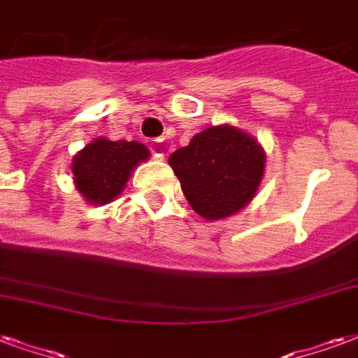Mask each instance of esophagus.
<instances>
[{"mask_svg":"<svg viewBox=\"0 0 358 358\" xmlns=\"http://www.w3.org/2000/svg\"><path fill=\"white\" fill-rule=\"evenodd\" d=\"M150 150H152V155H155L157 158H164V155H166V145H164V139H152Z\"/></svg>","mask_w":358,"mask_h":358,"instance_id":"34e87169","label":"esophagus"}]
</instances>
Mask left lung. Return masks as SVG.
Segmentation results:
<instances>
[{
	"mask_svg": "<svg viewBox=\"0 0 358 358\" xmlns=\"http://www.w3.org/2000/svg\"><path fill=\"white\" fill-rule=\"evenodd\" d=\"M187 200L206 220L227 219L257 196L266 168L259 139L238 126H209L168 158Z\"/></svg>",
	"mask_w": 358,
	"mask_h": 358,
	"instance_id": "obj_1",
	"label": "left lung"
}]
</instances>
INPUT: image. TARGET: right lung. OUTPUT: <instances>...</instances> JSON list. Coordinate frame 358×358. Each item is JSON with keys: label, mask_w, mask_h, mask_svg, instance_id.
Instances as JSON below:
<instances>
[{"label": "right lung", "mask_w": 358, "mask_h": 358, "mask_svg": "<svg viewBox=\"0 0 358 358\" xmlns=\"http://www.w3.org/2000/svg\"><path fill=\"white\" fill-rule=\"evenodd\" d=\"M150 157L139 141L96 138L71 160L75 189L87 203L106 206L122 194L131 171Z\"/></svg>", "instance_id": "obj_1"}]
</instances>
